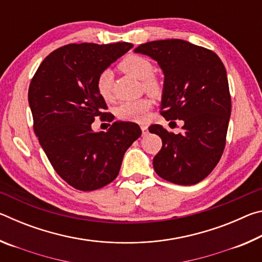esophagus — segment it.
Returning a JSON list of instances; mask_svg holds the SVG:
<instances>
[{
	"mask_svg": "<svg viewBox=\"0 0 262 262\" xmlns=\"http://www.w3.org/2000/svg\"><path fill=\"white\" fill-rule=\"evenodd\" d=\"M141 129H142V133H143V135H145L148 133V126L145 125V123H141Z\"/></svg>",
	"mask_w": 262,
	"mask_h": 262,
	"instance_id": "obj_1",
	"label": "esophagus"
}]
</instances>
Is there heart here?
<instances>
[{"mask_svg": "<svg viewBox=\"0 0 262 262\" xmlns=\"http://www.w3.org/2000/svg\"><path fill=\"white\" fill-rule=\"evenodd\" d=\"M120 69L126 74L143 81V88L149 94L157 95L161 92V83L157 78L151 76L154 66L148 59L139 55H129L123 59L120 63ZM113 73L110 69L101 72L96 81V89L101 98L108 100L112 97ZM151 104L148 99H139L134 101H126L120 104L115 110V114L123 121H143L149 112Z\"/></svg>", "mask_w": 262, "mask_h": 262, "instance_id": "obj_1", "label": "heart"}]
</instances>
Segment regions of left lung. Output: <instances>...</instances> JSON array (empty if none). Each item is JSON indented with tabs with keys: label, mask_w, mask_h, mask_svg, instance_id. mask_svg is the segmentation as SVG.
I'll return each instance as SVG.
<instances>
[{
	"label": "left lung",
	"mask_w": 262,
	"mask_h": 262,
	"mask_svg": "<svg viewBox=\"0 0 262 262\" xmlns=\"http://www.w3.org/2000/svg\"><path fill=\"white\" fill-rule=\"evenodd\" d=\"M134 52L150 56L163 70L161 114L184 121L179 134L161 125L149 127L163 142L152 162L155 171L177 185L200 183L225 147L231 97L223 62L212 51L180 39L145 42Z\"/></svg>",
	"instance_id": "obj_1"
}]
</instances>
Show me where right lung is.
<instances>
[{
    "instance_id": "add662e5",
    "label": "right lung",
    "mask_w": 262,
    "mask_h": 262,
    "mask_svg": "<svg viewBox=\"0 0 262 262\" xmlns=\"http://www.w3.org/2000/svg\"><path fill=\"white\" fill-rule=\"evenodd\" d=\"M132 47L129 42L66 45L45 57L31 81L35 135L56 173L76 189L88 192L112 183L123 155L142 134L137 123L128 121H115L107 132L91 128L96 117L114 119L103 112L107 106L96 89L97 77Z\"/></svg>"
}]
</instances>
